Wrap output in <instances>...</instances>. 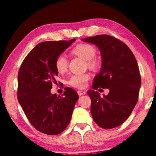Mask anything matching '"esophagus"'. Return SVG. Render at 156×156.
Masks as SVG:
<instances>
[{
  "label": "esophagus",
  "mask_w": 156,
  "mask_h": 156,
  "mask_svg": "<svg viewBox=\"0 0 156 156\" xmlns=\"http://www.w3.org/2000/svg\"><path fill=\"white\" fill-rule=\"evenodd\" d=\"M77 93H78L79 96H82V95H84L85 94H86V91H81V90H79V91H77Z\"/></svg>",
  "instance_id": "1"
}]
</instances>
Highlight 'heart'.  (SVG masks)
Segmentation results:
<instances>
[{"label": "heart", "instance_id": "b5f03b06", "mask_svg": "<svg viewBox=\"0 0 156 156\" xmlns=\"http://www.w3.org/2000/svg\"><path fill=\"white\" fill-rule=\"evenodd\" d=\"M72 52L76 56L87 60V65L90 67L95 68L98 66L99 62L95 58L96 49L91 44L87 43L79 44L74 47ZM55 67L59 73H64L67 71L68 67V61L65 55L62 54L55 59ZM90 79L89 74H74L68 80V84L76 88L82 89L87 86V83Z\"/></svg>", "mask_w": 156, "mask_h": 156}]
</instances>
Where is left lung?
I'll return each instance as SVG.
<instances>
[{
    "label": "left lung",
    "instance_id": "1",
    "mask_svg": "<svg viewBox=\"0 0 156 156\" xmlns=\"http://www.w3.org/2000/svg\"><path fill=\"white\" fill-rule=\"evenodd\" d=\"M82 40L97 45L101 52V67L92 88L110 89L103 98L94 90L87 91L94 121L103 129L119 126L129 118L138 101L141 79L136 57L126 44L112 36L100 35Z\"/></svg>",
    "mask_w": 156,
    "mask_h": 156
}]
</instances>
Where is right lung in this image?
<instances>
[{
  "mask_svg": "<svg viewBox=\"0 0 156 156\" xmlns=\"http://www.w3.org/2000/svg\"><path fill=\"white\" fill-rule=\"evenodd\" d=\"M75 40L40 42L29 52L19 69V103L33 127L48 135H57L67 127L79 99L77 93L69 87H66L62 97L50 92L58 75L55 59Z\"/></svg>",
  "mask_w": 156,
  "mask_h": 156,
  "instance_id": "1",
  "label": "right lung"
}]
</instances>
